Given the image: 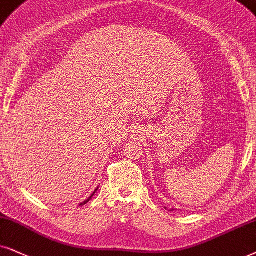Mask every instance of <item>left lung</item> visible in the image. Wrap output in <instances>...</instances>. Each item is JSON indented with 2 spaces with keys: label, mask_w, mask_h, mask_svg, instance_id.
I'll list each match as a JSON object with an SVG mask.
<instances>
[{
  "label": "left lung",
  "mask_w": 256,
  "mask_h": 256,
  "mask_svg": "<svg viewBox=\"0 0 256 256\" xmlns=\"http://www.w3.org/2000/svg\"><path fill=\"white\" fill-rule=\"evenodd\" d=\"M171 210H174V209H170V212H171Z\"/></svg>",
  "instance_id": "left-lung-1"
}]
</instances>
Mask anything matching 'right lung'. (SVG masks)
Listing matches in <instances>:
<instances>
[{"label":"right lung","instance_id":"add662e5","mask_svg":"<svg viewBox=\"0 0 256 256\" xmlns=\"http://www.w3.org/2000/svg\"><path fill=\"white\" fill-rule=\"evenodd\" d=\"M96 189L94 190V192H93V194H92V195H90V196L88 197V198H87V200H84V202H82V203H80V204H79V206H84V204H86V203H87V202H88V200H90V198H92V197H93V195H94V194H96Z\"/></svg>","mask_w":256,"mask_h":256}]
</instances>
